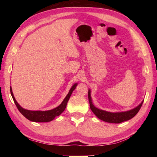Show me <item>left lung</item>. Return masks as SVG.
<instances>
[{
	"label": "left lung",
	"mask_w": 157,
	"mask_h": 157,
	"mask_svg": "<svg viewBox=\"0 0 157 157\" xmlns=\"http://www.w3.org/2000/svg\"><path fill=\"white\" fill-rule=\"evenodd\" d=\"M88 100L90 102V109L98 119H101L105 122L113 123H120L123 121H128V120H129L134 117L137 114L138 111H140V109L141 106L142 105V103L144 102V101H142L140 104L138 106H136V107H135L134 109L129 110V111L113 113V112L106 111H104V110L96 108V106L93 105L92 97H91L90 89L88 90Z\"/></svg>",
	"instance_id": "left-lung-1"
}]
</instances>
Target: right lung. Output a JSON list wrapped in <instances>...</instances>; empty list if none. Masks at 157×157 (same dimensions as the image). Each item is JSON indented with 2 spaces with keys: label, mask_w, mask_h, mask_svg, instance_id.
Wrapping results in <instances>:
<instances>
[{
  "label": "right lung",
  "mask_w": 157,
  "mask_h": 157,
  "mask_svg": "<svg viewBox=\"0 0 157 157\" xmlns=\"http://www.w3.org/2000/svg\"><path fill=\"white\" fill-rule=\"evenodd\" d=\"M77 86H78V83H75V84L72 86L71 89L69 90V93L67 94L65 98L63 100L61 105L56 106V108L51 110H48V111H30V110H27L22 108L15 100V98L14 95H13V93L12 91L11 86L10 87V91H11V94L12 96L13 101H14L15 105L17 106V107L19 112L21 113L25 118H27L29 121L34 122H49L52 121V120L55 118V117L60 115L65 111L70 96H71L72 92L75 89Z\"/></svg>",
  "instance_id": "right-lung-1"
}]
</instances>
